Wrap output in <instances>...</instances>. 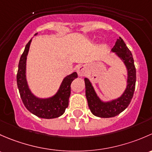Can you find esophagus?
Segmentation results:
<instances>
[{"label": "esophagus", "instance_id": "34e87169", "mask_svg": "<svg viewBox=\"0 0 152 152\" xmlns=\"http://www.w3.org/2000/svg\"><path fill=\"white\" fill-rule=\"evenodd\" d=\"M77 75L79 77L85 76L86 74V68L83 65L80 66L77 69Z\"/></svg>", "mask_w": 152, "mask_h": 152}]
</instances>
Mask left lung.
I'll use <instances>...</instances> for the list:
<instances>
[{
    "label": "left lung",
    "mask_w": 152,
    "mask_h": 152,
    "mask_svg": "<svg viewBox=\"0 0 152 152\" xmlns=\"http://www.w3.org/2000/svg\"><path fill=\"white\" fill-rule=\"evenodd\" d=\"M111 51L121 59L127 70V84L121 96L111 101L103 102L97 96L90 80L86 77L84 79L86 96L89 109L94 115L100 118L114 117L124 110L132 99L135 88L136 69L133 57L121 37L117 39Z\"/></svg>",
    "instance_id": "8db88e82"
}]
</instances>
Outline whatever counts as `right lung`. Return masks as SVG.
Returning <instances> with one entry per match:
<instances>
[{"instance_id": "1", "label": "right lung", "mask_w": 152, "mask_h": 152, "mask_svg": "<svg viewBox=\"0 0 152 152\" xmlns=\"http://www.w3.org/2000/svg\"><path fill=\"white\" fill-rule=\"evenodd\" d=\"M36 34L35 35H37ZM32 39L26 45L24 52L20 57L17 75V83L20 97L25 107L31 113L42 118H55L63 115L69 105L71 94V83L77 77V72H73L64 78L60 88L54 96L49 98H39L30 90L26 80V60Z\"/></svg>"}]
</instances>
